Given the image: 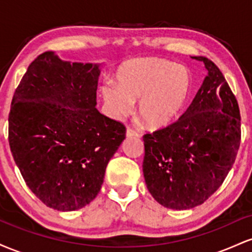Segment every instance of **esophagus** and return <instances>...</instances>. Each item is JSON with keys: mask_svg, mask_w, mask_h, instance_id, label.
<instances>
[{"mask_svg": "<svg viewBox=\"0 0 252 252\" xmlns=\"http://www.w3.org/2000/svg\"><path fill=\"white\" fill-rule=\"evenodd\" d=\"M126 137H138V132L135 130L128 128L126 129Z\"/></svg>", "mask_w": 252, "mask_h": 252, "instance_id": "34e87169", "label": "esophagus"}]
</instances>
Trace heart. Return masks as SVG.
I'll return each instance as SVG.
<instances>
[{"label": "heart", "mask_w": 252, "mask_h": 252, "mask_svg": "<svg viewBox=\"0 0 252 252\" xmlns=\"http://www.w3.org/2000/svg\"><path fill=\"white\" fill-rule=\"evenodd\" d=\"M116 78L118 85L102 88L110 114L118 120L128 116L138 99V114L154 129L174 123L192 94L190 72L167 60H131L121 66Z\"/></svg>", "instance_id": "1"}]
</instances>
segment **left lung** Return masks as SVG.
<instances>
[{"label": "left lung", "instance_id": "1", "mask_svg": "<svg viewBox=\"0 0 252 252\" xmlns=\"http://www.w3.org/2000/svg\"><path fill=\"white\" fill-rule=\"evenodd\" d=\"M189 109L175 123L143 136V175L158 204L189 210L216 192L235 163L241 115L235 94L215 63Z\"/></svg>", "mask_w": 252, "mask_h": 252}]
</instances>
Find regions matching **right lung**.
I'll list each match as a JSON object with an SVG mask.
<instances>
[{
	"instance_id": "1",
	"label": "right lung",
	"mask_w": 252,
	"mask_h": 252,
	"mask_svg": "<svg viewBox=\"0 0 252 252\" xmlns=\"http://www.w3.org/2000/svg\"><path fill=\"white\" fill-rule=\"evenodd\" d=\"M100 63L40 54L15 90L9 146L32 192L51 209L76 211L99 193L126 126L96 109Z\"/></svg>"
}]
</instances>
